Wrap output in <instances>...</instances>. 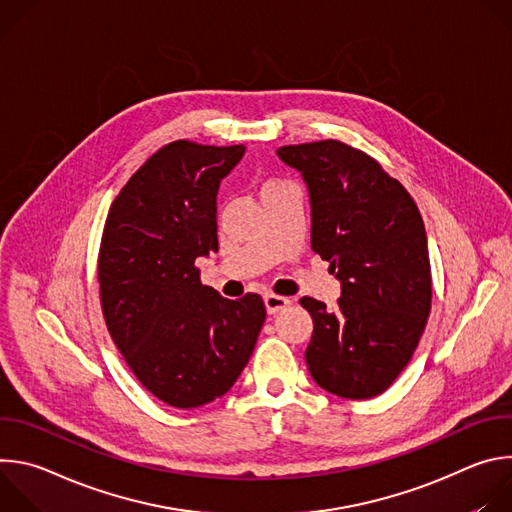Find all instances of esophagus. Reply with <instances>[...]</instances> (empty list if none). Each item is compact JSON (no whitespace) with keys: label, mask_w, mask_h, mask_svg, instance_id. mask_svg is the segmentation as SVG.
Wrapping results in <instances>:
<instances>
[{"label":"esophagus","mask_w":512,"mask_h":512,"mask_svg":"<svg viewBox=\"0 0 512 512\" xmlns=\"http://www.w3.org/2000/svg\"><path fill=\"white\" fill-rule=\"evenodd\" d=\"M263 302H265V308H267V312H269V314H277V312L285 310V308L291 304V302H289V298L275 296V294H267V296L263 298Z\"/></svg>","instance_id":"1"}]
</instances>
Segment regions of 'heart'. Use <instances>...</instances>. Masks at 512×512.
<instances>
[{
    "instance_id": "heart-1",
    "label": "heart",
    "mask_w": 512,
    "mask_h": 512,
    "mask_svg": "<svg viewBox=\"0 0 512 512\" xmlns=\"http://www.w3.org/2000/svg\"><path fill=\"white\" fill-rule=\"evenodd\" d=\"M285 184H289V182H285V180H277V178H269V180H265V182H263V186H261V194L271 192V190H275V188H281V186H285Z\"/></svg>"
}]
</instances>
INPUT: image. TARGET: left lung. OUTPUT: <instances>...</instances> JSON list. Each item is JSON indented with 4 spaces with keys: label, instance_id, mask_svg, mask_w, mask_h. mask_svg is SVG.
Wrapping results in <instances>:
<instances>
[{
    "label": "left lung",
    "instance_id": "1",
    "mask_svg": "<svg viewBox=\"0 0 512 512\" xmlns=\"http://www.w3.org/2000/svg\"><path fill=\"white\" fill-rule=\"evenodd\" d=\"M277 156L302 172L312 206V249L340 281L334 312L314 298L306 362L332 395L371 399L411 360L431 310L423 218L383 166L338 139L283 145Z\"/></svg>",
    "mask_w": 512,
    "mask_h": 512
}]
</instances>
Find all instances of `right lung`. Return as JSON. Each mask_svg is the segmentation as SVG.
Listing matches in <instances>:
<instances>
[{
    "label": "right lung",
    "mask_w": 512,
    "mask_h": 512,
    "mask_svg": "<svg viewBox=\"0 0 512 512\" xmlns=\"http://www.w3.org/2000/svg\"><path fill=\"white\" fill-rule=\"evenodd\" d=\"M245 145L172 141L113 200L99 249L107 330L137 381L176 409L223 397L249 362L265 304L227 300L200 281L218 251L216 192Z\"/></svg>",
    "instance_id": "obj_1"
}]
</instances>
